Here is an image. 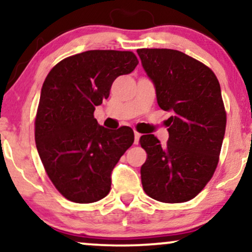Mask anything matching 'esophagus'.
<instances>
[{
  "instance_id": "1",
  "label": "esophagus",
  "mask_w": 252,
  "mask_h": 252,
  "mask_svg": "<svg viewBox=\"0 0 252 252\" xmlns=\"http://www.w3.org/2000/svg\"><path fill=\"white\" fill-rule=\"evenodd\" d=\"M139 138H141V134H138V132L135 131V141H134L135 144H138Z\"/></svg>"
}]
</instances>
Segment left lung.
<instances>
[{"label":"left lung","instance_id":"1","mask_svg":"<svg viewBox=\"0 0 252 252\" xmlns=\"http://www.w3.org/2000/svg\"><path fill=\"white\" fill-rule=\"evenodd\" d=\"M137 54L159 108L172 113L166 121V145L151 134L139 139L148 154L142 186L156 201L188 202L207 186L218 164L226 126L220 82L210 68L182 51L138 49Z\"/></svg>","mask_w":252,"mask_h":252}]
</instances>
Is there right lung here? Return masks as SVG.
<instances>
[{
	"label": "right lung",
	"instance_id": "add662e5",
	"mask_svg": "<svg viewBox=\"0 0 252 252\" xmlns=\"http://www.w3.org/2000/svg\"><path fill=\"white\" fill-rule=\"evenodd\" d=\"M138 64L131 51L88 50L51 69L35 120L39 158L59 191L75 203H94L110 191L111 172L134 143L129 126L109 130L94 118L113 82Z\"/></svg>",
	"mask_w": 252,
	"mask_h": 252
}]
</instances>
